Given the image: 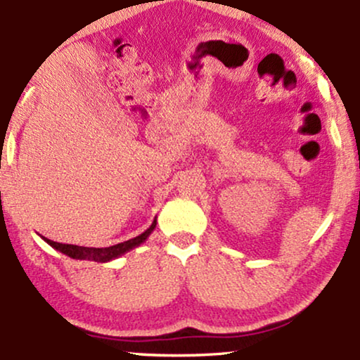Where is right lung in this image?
<instances>
[{"label": "right lung", "instance_id": "obj_1", "mask_svg": "<svg viewBox=\"0 0 360 360\" xmlns=\"http://www.w3.org/2000/svg\"><path fill=\"white\" fill-rule=\"evenodd\" d=\"M157 225V220L152 221V225L148 226L143 233H140L139 237L130 238V240L117 243V245L111 247H81V245H72V243H60V242H53L49 240V238L42 237L49 245L53 247L56 250L62 252L68 257L71 259H77V260H94V262H110V260H115L118 257H122L123 254H127L128 250L135 249L139 247L140 243H143L148 238V235L154 232Z\"/></svg>", "mask_w": 360, "mask_h": 360}]
</instances>
